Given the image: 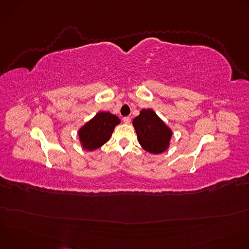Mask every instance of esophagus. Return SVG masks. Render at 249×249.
<instances>
[{"instance_id":"obj_1","label":"esophagus","mask_w":249,"mask_h":249,"mask_svg":"<svg viewBox=\"0 0 249 249\" xmlns=\"http://www.w3.org/2000/svg\"><path fill=\"white\" fill-rule=\"evenodd\" d=\"M130 121H131V118H130V117H128V116H126V117H124V118H123V122H124V123H126V124H129V123H130Z\"/></svg>"}]
</instances>
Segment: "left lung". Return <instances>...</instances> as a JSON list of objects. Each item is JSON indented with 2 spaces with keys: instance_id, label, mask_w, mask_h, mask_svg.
<instances>
[{
  "instance_id": "obj_1",
  "label": "left lung",
  "mask_w": 249,
  "mask_h": 249,
  "mask_svg": "<svg viewBox=\"0 0 249 249\" xmlns=\"http://www.w3.org/2000/svg\"><path fill=\"white\" fill-rule=\"evenodd\" d=\"M133 126L139 143L145 151L157 155L169 147L172 132L154 110L142 109L140 115L134 118Z\"/></svg>"
}]
</instances>
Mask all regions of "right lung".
Instances as JSON below:
<instances>
[{
    "instance_id": "add662e5",
    "label": "right lung",
    "mask_w": 249,
    "mask_h": 249,
    "mask_svg": "<svg viewBox=\"0 0 249 249\" xmlns=\"http://www.w3.org/2000/svg\"><path fill=\"white\" fill-rule=\"evenodd\" d=\"M120 119L110 112H98L79 130L82 147L87 151H94L107 142Z\"/></svg>"
}]
</instances>
